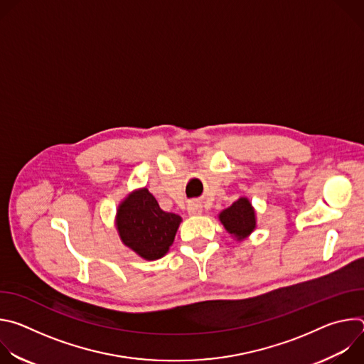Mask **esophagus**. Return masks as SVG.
I'll use <instances>...</instances> for the list:
<instances>
[{
    "instance_id": "obj_1",
    "label": "esophagus",
    "mask_w": 364,
    "mask_h": 364,
    "mask_svg": "<svg viewBox=\"0 0 364 364\" xmlns=\"http://www.w3.org/2000/svg\"><path fill=\"white\" fill-rule=\"evenodd\" d=\"M187 212H188L190 216H198L203 212V207L197 201H190L188 205H187Z\"/></svg>"
}]
</instances>
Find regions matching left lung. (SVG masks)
<instances>
[{"label":"left lung","mask_w":364,"mask_h":364,"mask_svg":"<svg viewBox=\"0 0 364 364\" xmlns=\"http://www.w3.org/2000/svg\"><path fill=\"white\" fill-rule=\"evenodd\" d=\"M218 218L236 242H243L256 229V210L250 200L245 196L239 197L228 209L222 210Z\"/></svg>","instance_id":"1"}]
</instances>
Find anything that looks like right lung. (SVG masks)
Instances as JSON below:
<instances>
[{"label": "right lung", "instance_id": "right-lung-1", "mask_svg": "<svg viewBox=\"0 0 364 364\" xmlns=\"http://www.w3.org/2000/svg\"><path fill=\"white\" fill-rule=\"evenodd\" d=\"M181 222L178 215L161 210L146 187L131 191L115 216L121 242L145 261H157L170 250Z\"/></svg>", "mask_w": 364, "mask_h": 364}]
</instances>
